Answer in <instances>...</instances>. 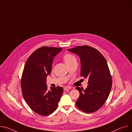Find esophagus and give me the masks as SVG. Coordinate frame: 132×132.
Masks as SVG:
<instances>
[{
    "mask_svg": "<svg viewBox=\"0 0 132 132\" xmlns=\"http://www.w3.org/2000/svg\"><path fill=\"white\" fill-rule=\"evenodd\" d=\"M71 88V87H70V86H66V87H64V90L65 91H67V90H69V89H70Z\"/></svg>",
    "mask_w": 132,
    "mask_h": 132,
    "instance_id": "esophagus-1",
    "label": "esophagus"
}]
</instances>
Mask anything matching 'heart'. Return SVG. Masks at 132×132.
<instances>
[{
  "label": "heart",
  "mask_w": 132,
  "mask_h": 132,
  "mask_svg": "<svg viewBox=\"0 0 132 132\" xmlns=\"http://www.w3.org/2000/svg\"><path fill=\"white\" fill-rule=\"evenodd\" d=\"M63 59H64V61L66 64L70 63L74 61H76V59L74 55H73L72 54H65L64 56Z\"/></svg>",
  "instance_id": "1"
}]
</instances>
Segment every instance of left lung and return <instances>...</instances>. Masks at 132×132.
Listing matches in <instances>:
<instances>
[{"label": "left lung", "instance_id": "1", "mask_svg": "<svg viewBox=\"0 0 132 132\" xmlns=\"http://www.w3.org/2000/svg\"><path fill=\"white\" fill-rule=\"evenodd\" d=\"M68 51L77 55L80 60V76L88 79L87 87H76L80 94L76 102L79 109L87 113L98 110L110 93L112 79L107 62L102 54L93 47L77 46Z\"/></svg>", "mask_w": 132, "mask_h": 132}]
</instances>
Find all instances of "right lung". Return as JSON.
<instances>
[{"label": "right lung", "instance_id": "right-lung-1", "mask_svg": "<svg viewBox=\"0 0 132 132\" xmlns=\"http://www.w3.org/2000/svg\"><path fill=\"white\" fill-rule=\"evenodd\" d=\"M62 50V48L40 47L30 55L23 68L21 80L23 97L30 109L40 115H48L56 110L63 92L61 86L48 90L46 83L54 58Z\"/></svg>", "mask_w": 132, "mask_h": 132}]
</instances>
